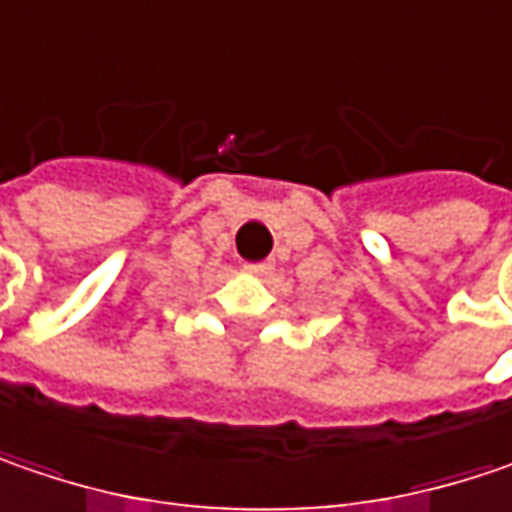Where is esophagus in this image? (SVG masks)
<instances>
[{"label": "esophagus", "mask_w": 512, "mask_h": 512, "mask_svg": "<svg viewBox=\"0 0 512 512\" xmlns=\"http://www.w3.org/2000/svg\"><path fill=\"white\" fill-rule=\"evenodd\" d=\"M246 272H249V275H255V278H263V275H269V272H272V263H269V260H263V263H249V266H246Z\"/></svg>", "instance_id": "esophagus-1"}]
</instances>
